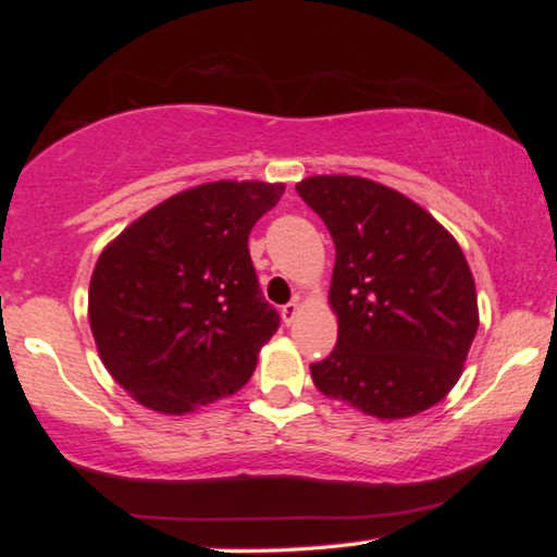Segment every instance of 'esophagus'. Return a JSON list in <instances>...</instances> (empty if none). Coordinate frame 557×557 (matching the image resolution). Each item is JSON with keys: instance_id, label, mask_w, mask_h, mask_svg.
Here are the masks:
<instances>
[{"instance_id": "obj_1", "label": "esophagus", "mask_w": 557, "mask_h": 557, "mask_svg": "<svg viewBox=\"0 0 557 557\" xmlns=\"http://www.w3.org/2000/svg\"><path fill=\"white\" fill-rule=\"evenodd\" d=\"M297 312H299V305H297V301H287V305L282 307V319H285V324H287V326H289L292 322H295Z\"/></svg>"}]
</instances>
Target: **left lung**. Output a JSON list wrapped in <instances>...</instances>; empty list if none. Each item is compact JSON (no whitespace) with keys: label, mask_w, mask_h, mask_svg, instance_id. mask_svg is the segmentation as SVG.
<instances>
[{"label":"left lung","mask_w":557,"mask_h":557,"mask_svg":"<svg viewBox=\"0 0 557 557\" xmlns=\"http://www.w3.org/2000/svg\"><path fill=\"white\" fill-rule=\"evenodd\" d=\"M297 194L336 245L338 336L309 366L314 385L381 420L432 408L459 381L479 326L465 252L425 209L371 178L309 176Z\"/></svg>","instance_id":"left-lung-1"}]
</instances>
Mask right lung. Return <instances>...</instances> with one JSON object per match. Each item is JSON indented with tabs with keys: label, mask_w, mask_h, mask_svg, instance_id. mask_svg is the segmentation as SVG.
<instances>
[{
	"label": "right lung",
	"mask_w": 557,
	"mask_h": 557,
	"mask_svg": "<svg viewBox=\"0 0 557 557\" xmlns=\"http://www.w3.org/2000/svg\"><path fill=\"white\" fill-rule=\"evenodd\" d=\"M285 186L213 182L154 206L92 270L88 319L98 354L145 408L191 412L231 395L277 332L248 235Z\"/></svg>",
	"instance_id": "1"
}]
</instances>
